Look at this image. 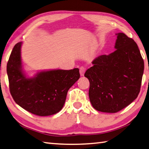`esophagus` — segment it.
<instances>
[{
    "label": "esophagus",
    "mask_w": 149,
    "mask_h": 149,
    "mask_svg": "<svg viewBox=\"0 0 149 149\" xmlns=\"http://www.w3.org/2000/svg\"><path fill=\"white\" fill-rule=\"evenodd\" d=\"M79 72H80L81 76H83L84 74V72H85V68H84L83 66L80 67V68H79Z\"/></svg>",
    "instance_id": "34e87169"
}]
</instances>
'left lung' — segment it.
Instances as JSON below:
<instances>
[{"label":"left lung","instance_id":"obj_1","mask_svg":"<svg viewBox=\"0 0 149 149\" xmlns=\"http://www.w3.org/2000/svg\"><path fill=\"white\" fill-rule=\"evenodd\" d=\"M116 50L92 61L84 76L90 81L89 98L97 111L116 113L135 100L140 91L144 61L134 40L118 33Z\"/></svg>","mask_w":149,"mask_h":149}]
</instances>
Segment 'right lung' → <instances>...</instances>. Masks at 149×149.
Wrapping results in <instances>:
<instances>
[{
  "instance_id": "obj_1",
  "label": "right lung",
  "mask_w": 149,
  "mask_h": 149,
  "mask_svg": "<svg viewBox=\"0 0 149 149\" xmlns=\"http://www.w3.org/2000/svg\"><path fill=\"white\" fill-rule=\"evenodd\" d=\"M21 45L22 42L15 45L7 64L11 96L17 104L35 115L57 113L63 109L68 90L79 79V70H52L27 77L22 70Z\"/></svg>"
}]
</instances>
